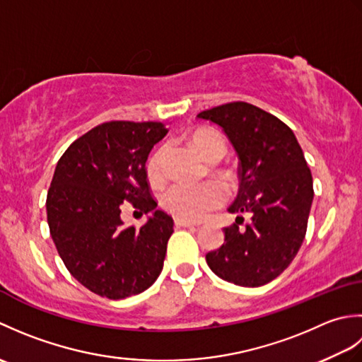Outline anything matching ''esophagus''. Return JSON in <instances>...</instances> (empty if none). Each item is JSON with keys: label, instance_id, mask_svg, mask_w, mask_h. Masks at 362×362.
<instances>
[{"label": "esophagus", "instance_id": "obj_1", "mask_svg": "<svg viewBox=\"0 0 362 362\" xmlns=\"http://www.w3.org/2000/svg\"><path fill=\"white\" fill-rule=\"evenodd\" d=\"M174 224L177 227H196L197 226V224H194V222H189V221H185V219H179V218L174 219Z\"/></svg>", "mask_w": 362, "mask_h": 362}]
</instances>
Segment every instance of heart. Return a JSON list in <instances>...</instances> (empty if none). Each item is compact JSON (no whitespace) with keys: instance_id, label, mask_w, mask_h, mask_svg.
<instances>
[{"instance_id":"heart-1","label":"heart","mask_w":362,"mask_h":362,"mask_svg":"<svg viewBox=\"0 0 362 362\" xmlns=\"http://www.w3.org/2000/svg\"><path fill=\"white\" fill-rule=\"evenodd\" d=\"M191 143L194 149L201 156L210 161V163H218V161L226 156L227 144L224 136L218 130L201 127L191 135ZM163 157L165 148L160 146L153 151L148 163H146V173L152 182H157L163 175ZM227 180V177H226ZM226 193L216 182H204V183H185V182H174L166 187L160 194V204L166 211L174 216L188 221H199L209 216L211 211L224 204Z\"/></svg>"}]
</instances>
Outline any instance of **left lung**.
Masks as SVG:
<instances>
[{
	"mask_svg": "<svg viewBox=\"0 0 362 362\" xmlns=\"http://www.w3.org/2000/svg\"><path fill=\"white\" fill-rule=\"evenodd\" d=\"M222 127L240 158V193L230 213H249L224 228L226 241L206 253L221 279L263 286L276 279L302 245L313 204V175L294 132L269 112L243 101L197 115Z\"/></svg>",
	"mask_w": 362,
	"mask_h": 362,
	"instance_id": "8db88e82",
	"label": "left lung"
}]
</instances>
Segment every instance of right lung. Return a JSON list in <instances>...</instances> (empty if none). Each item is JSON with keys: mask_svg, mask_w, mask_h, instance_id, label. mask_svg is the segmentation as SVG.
Listing matches in <instances>:
<instances>
[{"mask_svg": "<svg viewBox=\"0 0 362 362\" xmlns=\"http://www.w3.org/2000/svg\"><path fill=\"white\" fill-rule=\"evenodd\" d=\"M166 134L163 122H103L57 161L46 196L49 233L70 274L98 296L140 294L163 269L174 221L156 210L146 160ZM126 200L141 213L154 210L140 229L122 226Z\"/></svg>", "mask_w": 362, "mask_h": 362, "instance_id": "obj_1", "label": "right lung"}]
</instances>
